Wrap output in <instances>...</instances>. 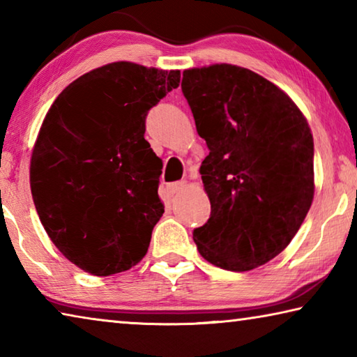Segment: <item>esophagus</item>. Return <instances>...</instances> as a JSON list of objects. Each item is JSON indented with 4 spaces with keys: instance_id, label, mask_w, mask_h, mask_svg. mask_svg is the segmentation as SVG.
Segmentation results:
<instances>
[{
    "instance_id": "esophagus-1",
    "label": "esophagus",
    "mask_w": 357,
    "mask_h": 357,
    "mask_svg": "<svg viewBox=\"0 0 357 357\" xmlns=\"http://www.w3.org/2000/svg\"><path fill=\"white\" fill-rule=\"evenodd\" d=\"M184 187V183L183 181H178V183H170V184H167V187H165V190H167V195L168 197H174L176 195V193L183 189Z\"/></svg>"
}]
</instances>
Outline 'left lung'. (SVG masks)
<instances>
[{
  "label": "left lung",
  "instance_id": "1",
  "mask_svg": "<svg viewBox=\"0 0 357 357\" xmlns=\"http://www.w3.org/2000/svg\"><path fill=\"white\" fill-rule=\"evenodd\" d=\"M181 88L209 148L211 215L193 241L217 268L250 271L291 243L312 206L310 128L280 88L239 66L187 69Z\"/></svg>",
  "mask_w": 357,
  "mask_h": 357
}]
</instances>
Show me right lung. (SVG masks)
<instances>
[{
  "label": "right lung",
  "mask_w": 357,
  "mask_h": 357,
  "mask_svg": "<svg viewBox=\"0 0 357 357\" xmlns=\"http://www.w3.org/2000/svg\"><path fill=\"white\" fill-rule=\"evenodd\" d=\"M179 80V70L102 66L63 89L42 123L29 168L34 206L52 243L89 274L123 273L146 255L164 204L144 119Z\"/></svg>",
  "instance_id": "add662e5"
}]
</instances>
